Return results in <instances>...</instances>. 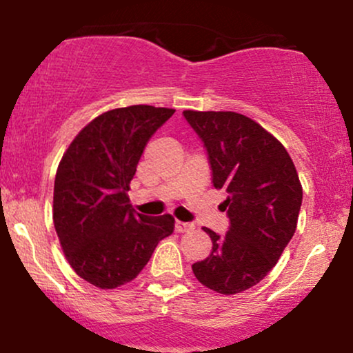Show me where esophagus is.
<instances>
[{"instance_id":"esophagus-1","label":"esophagus","mask_w":353,"mask_h":353,"mask_svg":"<svg viewBox=\"0 0 353 353\" xmlns=\"http://www.w3.org/2000/svg\"><path fill=\"white\" fill-rule=\"evenodd\" d=\"M190 230H194V225L192 223L181 222V220H177V222H176V232L184 233V232H190Z\"/></svg>"}]
</instances>
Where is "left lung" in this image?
<instances>
[{
	"mask_svg": "<svg viewBox=\"0 0 353 353\" xmlns=\"http://www.w3.org/2000/svg\"><path fill=\"white\" fill-rule=\"evenodd\" d=\"M209 154L212 182L227 192L230 227L223 236L203 227L212 253L192 265L195 278L220 294L260 283L296 232L303 188L291 156L273 134L235 112L185 110Z\"/></svg>",
	"mask_w": 353,
	"mask_h": 353,
	"instance_id": "obj_1",
	"label": "left lung"
}]
</instances>
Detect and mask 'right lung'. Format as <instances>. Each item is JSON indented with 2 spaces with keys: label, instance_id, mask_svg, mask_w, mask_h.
Masks as SVG:
<instances>
[{
  "label": "right lung",
  "instance_id": "1",
  "mask_svg": "<svg viewBox=\"0 0 353 353\" xmlns=\"http://www.w3.org/2000/svg\"><path fill=\"white\" fill-rule=\"evenodd\" d=\"M174 112L151 105L110 110L63 152L54 182V227L69 265L100 290L133 281L174 232L172 215L136 214L128 197L144 148Z\"/></svg>",
  "mask_w": 353,
  "mask_h": 353
}]
</instances>
